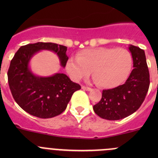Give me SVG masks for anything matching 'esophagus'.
<instances>
[{
    "label": "esophagus",
    "mask_w": 158,
    "mask_h": 158,
    "mask_svg": "<svg viewBox=\"0 0 158 158\" xmlns=\"http://www.w3.org/2000/svg\"><path fill=\"white\" fill-rule=\"evenodd\" d=\"M82 89H84V90H86V91H91V90H92V89H91L90 87L85 86V85H82Z\"/></svg>",
    "instance_id": "esophagus-1"
}]
</instances>
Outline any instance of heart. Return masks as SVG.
<instances>
[{
	"label": "heart",
	"mask_w": 158,
	"mask_h": 158,
	"mask_svg": "<svg viewBox=\"0 0 158 158\" xmlns=\"http://www.w3.org/2000/svg\"><path fill=\"white\" fill-rule=\"evenodd\" d=\"M132 57L124 48H99L82 50L77 57H70L66 69L71 79L79 81L92 76L99 86L114 88L122 84L130 73Z\"/></svg>",
	"instance_id": "obj_1"
}]
</instances>
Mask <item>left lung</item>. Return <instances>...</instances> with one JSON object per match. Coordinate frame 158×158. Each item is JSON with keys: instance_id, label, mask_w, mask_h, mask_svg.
<instances>
[{"instance_id": "obj_1", "label": "left lung", "mask_w": 158, "mask_h": 158, "mask_svg": "<svg viewBox=\"0 0 158 158\" xmlns=\"http://www.w3.org/2000/svg\"><path fill=\"white\" fill-rule=\"evenodd\" d=\"M134 69L126 82L114 89L102 91L99 102L93 110L100 118L119 120L133 114L141 106L150 85V75L144 51L131 45Z\"/></svg>"}]
</instances>
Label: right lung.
<instances>
[{
  "label": "right lung",
  "mask_w": 158,
  "mask_h": 158,
  "mask_svg": "<svg viewBox=\"0 0 158 158\" xmlns=\"http://www.w3.org/2000/svg\"><path fill=\"white\" fill-rule=\"evenodd\" d=\"M43 49L56 53L61 66H66L69 59L67 47L53 43L38 42L22 46L17 51L10 61L7 78L11 94L21 109L36 117L49 118L65 111L73 94L81 86L63 73L49 77L33 74L29 68L30 60Z\"/></svg>",
  "instance_id": "add662e5"
}]
</instances>
